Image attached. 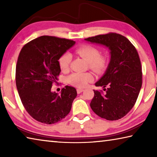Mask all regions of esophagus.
I'll return each instance as SVG.
<instances>
[{
	"mask_svg": "<svg viewBox=\"0 0 157 157\" xmlns=\"http://www.w3.org/2000/svg\"><path fill=\"white\" fill-rule=\"evenodd\" d=\"M82 91H84V89H77V92H78V94H81Z\"/></svg>",
	"mask_w": 157,
	"mask_h": 157,
	"instance_id": "34e87169",
	"label": "esophagus"
}]
</instances>
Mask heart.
Here are the masks:
<instances>
[{
  "label": "heart",
  "mask_w": 157,
  "mask_h": 157,
  "mask_svg": "<svg viewBox=\"0 0 157 157\" xmlns=\"http://www.w3.org/2000/svg\"><path fill=\"white\" fill-rule=\"evenodd\" d=\"M76 53L84 59L89 62V68L97 73H101L107 68L108 63L107 57L100 54V50L97 48L90 45H82L75 50ZM71 61V55L68 52L63 54L58 60L59 68L62 72L68 71ZM94 79V76L89 72L74 73L68 77L69 84L78 88H84Z\"/></svg>",
  "instance_id": "obj_1"
}]
</instances>
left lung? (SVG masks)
Listing matches in <instances>:
<instances>
[{"label":"left lung","instance_id":"8db88e82","mask_svg":"<svg viewBox=\"0 0 157 157\" xmlns=\"http://www.w3.org/2000/svg\"><path fill=\"white\" fill-rule=\"evenodd\" d=\"M111 50V60L105 75L95 83L102 91L94 90L90 106L94 112L107 121L126 116L134 107L143 82L142 67L136 48L125 36L115 33L85 39Z\"/></svg>","mask_w":157,"mask_h":157}]
</instances>
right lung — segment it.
Masks as SVG:
<instances>
[{
  "mask_svg": "<svg viewBox=\"0 0 157 157\" xmlns=\"http://www.w3.org/2000/svg\"><path fill=\"white\" fill-rule=\"evenodd\" d=\"M75 42L52 36H41L22 48L16 66V84L21 102L36 121L51 124L70 112L76 89L66 86L61 94L51 92L59 75L58 60Z\"/></svg>",
  "mask_w": 157,
  "mask_h": 157,
  "instance_id": "right-lung-1",
  "label": "right lung"
}]
</instances>
